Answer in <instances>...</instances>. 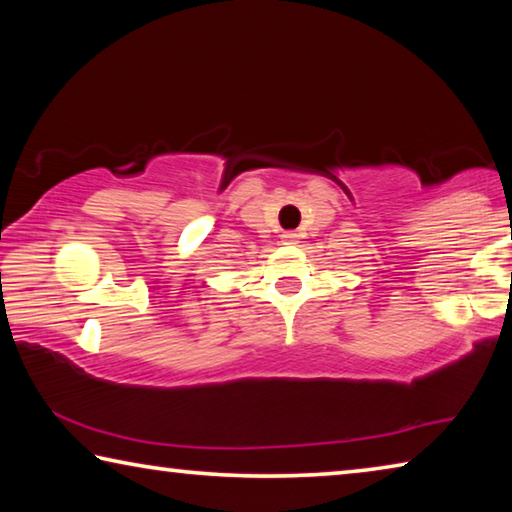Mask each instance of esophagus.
I'll list each match as a JSON object with an SVG mask.
<instances>
[{"instance_id": "esophagus-1", "label": "esophagus", "mask_w": 512, "mask_h": 512, "mask_svg": "<svg viewBox=\"0 0 512 512\" xmlns=\"http://www.w3.org/2000/svg\"><path fill=\"white\" fill-rule=\"evenodd\" d=\"M296 232H284V235H282V241H284V244H293V241H296Z\"/></svg>"}]
</instances>
